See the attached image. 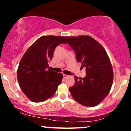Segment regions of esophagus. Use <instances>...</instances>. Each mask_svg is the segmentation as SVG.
<instances>
[{
	"label": "esophagus",
	"mask_w": 131,
	"mask_h": 131,
	"mask_svg": "<svg viewBox=\"0 0 131 131\" xmlns=\"http://www.w3.org/2000/svg\"><path fill=\"white\" fill-rule=\"evenodd\" d=\"M63 78H68V77H69L68 75L65 74H63Z\"/></svg>",
	"instance_id": "esophagus-1"
}]
</instances>
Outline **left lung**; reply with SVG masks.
<instances>
[{
  "label": "left lung",
  "instance_id": "1",
  "mask_svg": "<svg viewBox=\"0 0 131 131\" xmlns=\"http://www.w3.org/2000/svg\"><path fill=\"white\" fill-rule=\"evenodd\" d=\"M67 43L76 53L81 68H86L84 78L74 76L75 84L70 88L73 97L86 106L99 105L108 94L113 84V72L104 48L89 36L66 37Z\"/></svg>",
  "mask_w": 131,
  "mask_h": 131
}]
</instances>
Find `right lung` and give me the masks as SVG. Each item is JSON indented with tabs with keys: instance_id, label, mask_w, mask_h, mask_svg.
I'll return each mask as SVG.
<instances>
[{
	"instance_id": "1",
	"label": "right lung",
	"mask_w": 131,
	"mask_h": 131,
	"mask_svg": "<svg viewBox=\"0 0 131 131\" xmlns=\"http://www.w3.org/2000/svg\"><path fill=\"white\" fill-rule=\"evenodd\" d=\"M60 43H67L66 37L42 36L29 47L21 59L18 81L21 91L32 102L47 100L61 84L63 74L51 70L48 64L55 48Z\"/></svg>"
}]
</instances>
